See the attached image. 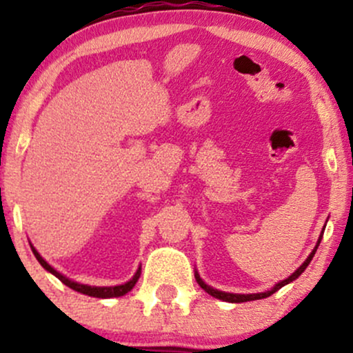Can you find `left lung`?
Segmentation results:
<instances>
[{
  "label": "left lung",
  "instance_id": "left-lung-1",
  "mask_svg": "<svg viewBox=\"0 0 353 353\" xmlns=\"http://www.w3.org/2000/svg\"><path fill=\"white\" fill-rule=\"evenodd\" d=\"M320 239H322V236H320ZM320 239H319V242H317V245H315V249L312 250V254L309 255V257H307V261L303 262V264L299 267L297 270H295V272L290 275L289 279H285V281H282V282H279L277 285L274 287V289H270V290H267V292H262V294H228V292H221V290H216V289H212V287H209V285H205L204 282H202V279L199 277V274L196 272V281H197V283H199V285L202 287V289L205 290V292L208 294H210L212 295V297H216V299H221V301H225V302H232V303H241V302H249V301H259V299H265V297H269V295H272L274 292H277L279 289H281V287H283L285 285V283H289V282H292V281H295V279L299 277V275H301L303 270L307 269V265L310 264V261H312V257H314V254H315V250H317V247H319V244H320Z\"/></svg>",
  "mask_w": 353,
  "mask_h": 353
}]
</instances>
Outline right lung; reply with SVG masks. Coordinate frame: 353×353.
<instances>
[{
	"instance_id": "1",
	"label": "right lung",
	"mask_w": 353,
	"mask_h": 353,
	"mask_svg": "<svg viewBox=\"0 0 353 353\" xmlns=\"http://www.w3.org/2000/svg\"><path fill=\"white\" fill-rule=\"evenodd\" d=\"M33 254L36 255V259H38L39 264H41L46 270H50V272H51L52 275H56V277H58L59 281L64 283V285H68V287H70V289L76 290V292L86 294V295H91V297H98V299L121 297V295L128 294L129 290H131L132 287H134V283L137 282V279H139V275H141V269H139V270H137V272H136L134 277L131 279V281L123 283V285H116V287H91V285H83V283L72 282V281H70V279H68V277H64V275H61L59 272H56V270L52 269V267H51L50 264H48L46 261H44L41 255L36 252L34 247H33Z\"/></svg>"
}]
</instances>
